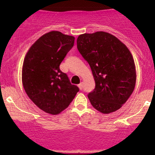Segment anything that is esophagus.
<instances>
[{
    "instance_id": "34e87169",
    "label": "esophagus",
    "mask_w": 155,
    "mask_h": 155,
    "mask_svg": "<svg viewBox=\"0 0 155 155\" xmlns=\"http://www.w3.org/2000/svg\"><path fill=\"white\" fill-rule=\"evenodd\" d=\"M78 87H79V88H80L81 90L82 88H83V82H81L80 84H78Z\"/></svg>"
}]
</instances>
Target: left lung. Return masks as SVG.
<instances>
[{"instance_id":"left-lung-1","label":"left lung","mask_w":155,"mask_h":155,"mask_svg":"<svg viewBox=\"0 0 155 155\" xmlns=\"http://www.w3.org/2000/svg\"><path fill=\"white\" fill-rule=\"evenodd\" d=\"M77 47L90 65L95 87L87 95L93 107L109 114L127 101L136 84L134 57L124 43L105 31L81 34Z\"/></svg>"}]
</instances>
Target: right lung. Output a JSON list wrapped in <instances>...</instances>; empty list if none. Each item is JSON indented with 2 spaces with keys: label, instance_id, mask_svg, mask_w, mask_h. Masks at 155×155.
Instances as JSON below:
<instances>
[{
  "label": "right lung",
  "instance_id": "right-lung-1",
  "mask_svg": "<svg viewBox=\"0 0 155 155\" xmlns=\"http://www.w3.org/2000/svg\"><path fill=\"white\" fill-rule=\"evenodd\" d=\"M74 37L52 31L37 39L25 57L21 81L28 98L46 113L57 115L69 106L79 91L60 70Z\"/></svg>",
  "mask_w": 155,
  "mask_h": 155
}]
</instances>
